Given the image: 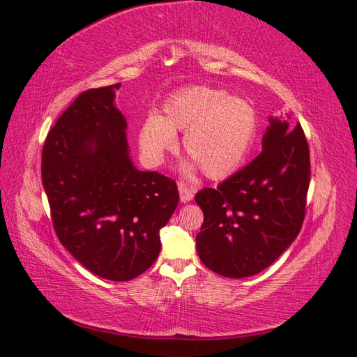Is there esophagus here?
I'll list each match as a JSON object with an SVG mask.
<instances>
[{
	"mask_svg": "<svg viewBox=\"0 0 357 357\" xmlns=\"http://www.w3.org/2000/svg\"><path fill=\"white\" fill-rule=\"evenodd\" d=\"M178 193H180V201L183 204H186V202L193 199V193H195V189L189 188L186 185H183V183H180V185H178Z\"/></svg>",
	"mask_w": 357,
	"mask_h": 357,
	"instance_id": "34e87169",
	"label": "esophagus"
}]
</instances>
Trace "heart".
Returning a JSON list of instances; mask_svg holds the SVG:
<instances>
[{
	"label": "heart",
	"instance_id": "1",
	"mask_svg": "<svg viewBox=\"0 0 357 357\" xmlns=\"http://www.w3.org/2000/svg\"><path fill=\"white\" fill-rule=\"evenodd\" d=\"M164 116H149L139 129L138 143L146 158L158 165L177 146V131L192 162L183 171L193 174L198 165L210 180H222L240 168L257 134L253 105L207 86H192L171 95L162 105Z\"/></svg>",
	"mask_w": 357,
	"mask_h": 357
}]
</instances>
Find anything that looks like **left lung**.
Returning <instances> with one entry per match:
<instances>
[{
    "mask_svg": "<svg viewBox=\"0 0 357 357\" xmlns=\"http://www.w3.org/2000/svg\"><path fill=\"white\" fill-rule=\"evenodd\" d=\"M262 152L195 197L204 213L197 250L215 274L244 278L264 271L295 241L305 215L310 150L298 123L268 119Z\"/></svg>",
    "mask_w": 357,
    "mask_h": 357,
    "instance_id": "left-lung-1",
    "label": "left lung"
}]
</instances>
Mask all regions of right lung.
I'll return each instance as SVG.
<instances>
[{
	"instance_id": "1",
	"label": "right lung",
	"mask_w": 357,
	"mask_h": 357,
	"mask_svg": "<svg viewBox=\"0 0 357 357\" xmlns=\"http://www.w3.org/2000/svg\"><path fill=\"white\" fill-rule=\"evenodd\" d=\"M119 88L84 91L61 114L43 146L41 180L62 245L95 275L128 282L155 264L178 190L132 164Z\"/></svg>"
}]
</instances>
